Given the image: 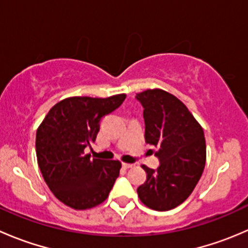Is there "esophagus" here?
Instances as JSON below:
<instances>
[{
	"label": "esophagus",
	"mask_w": 248,
	"mask_h": 248,
	"mask_svg": "<svg viewBox=\"0 0 248 248\" xmlns=\"http://www.w3.org/2000/svg\"><path fill=\"white\" fill-rule=\"evenodd\" d=\"M122 167H124V169H129V168H133L134 164H129V163H122Z\"/></svg>",
	"instance_id": "34e87169"
}]
</instances>
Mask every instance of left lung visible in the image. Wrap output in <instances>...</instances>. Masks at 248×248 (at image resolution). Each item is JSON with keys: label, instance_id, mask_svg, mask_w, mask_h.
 <instances>
[{"label": "left lung", "instance_id": "1", "mask_svg": "<svg viewBox=\"0 0 248 248\" xmlns=\"http://www.w3.org/2000/svg\"><path fill=\"white\" fill-rule=\"evenodd\" d=\"M144 108L145 141L158 149L156 170L142 166L146 181L138 187L144 205L168 211L182 204L201 179L206 159L204 131L179 98L161 89L137 93Z\"/></svg>", "mask_w": 248, "mask_h": 248}]
</instances>
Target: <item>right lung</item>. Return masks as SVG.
Wrapping results in <instances>:
<instances>
[{
    "label": "right lung",
    "mask_w": 248,
    "mask_h": 248,
    "mask_svg": "<svg viewBox=\"0 0 248 248\" xmlns=\"http://www.w3.org/2000/svg\"><path fill=\"white\" fill-rule=\"evenodd\" d=\"M124 98V93L107 98L68 97L55 104L39 124V169L50 191L67 206L87 210L108 198L121 162L91 159L84 151L96 140L102 117L119 108Z\"/></svg>",
    "instance_id": "add662e5"
}]
</instances>
